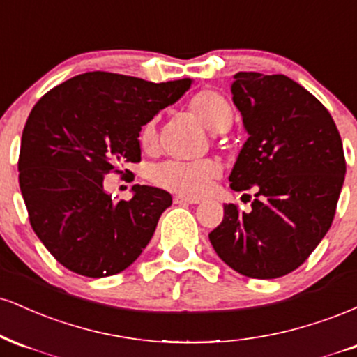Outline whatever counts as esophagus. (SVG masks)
<instances>
[{
	"label": "esophagus",
	"mask_w": 357,
	"mask_h": 357,
	"mask_svg": "<svg viewBox=\"0 0 357 357\" xmlns=\"http://www.w3.org/2000/svg\"><path fill=\"white\" fill-rule=\"evenodd\" d=\"M202 199L199 198H190V196H183V195H176L174 196V203L176 204H198Z\"/></svg>",
	"instance_id": "1"
}]
</instances>
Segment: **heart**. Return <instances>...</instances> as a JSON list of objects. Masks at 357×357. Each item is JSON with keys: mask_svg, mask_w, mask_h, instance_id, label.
<instances>
[{"mask_svg": "<svg viewBox=\"0 0 357 357\" xmlns=\"http://www.w3.org/2000/svg\"><path fill=\"white\" fill-rule=\"evenodd\" d=\"M191 112L211 132H225L231 126L233 110L223 96L215 90H202L190 102ZM139 142L144 151L158 146V126L149 121L139 132ZM220 176V165L213 159L202 161H166L154 166L149 173L151 183L162 190L183 196H199Z\"/></svg>", "mask_w": 357, "mask_h": 357, "instance_id": "b5f03b06", "label": "heart"}]
</instances>
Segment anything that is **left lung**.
<instances>
[{"label":"left lung","mask_w":357,"mask_h":357,"mask_svg":"<svg viewBox=\"0 0 357 357\" xmlns=\"http://www.w3.org/2000/svg\"><path fill=\"white\" fill-rule=\"evenodd\" d=\"M231 93L248 139L228 179L255 199L250 213L225 204L210 241L241 275L277 278L301 267L333 225L342 141L329 110L289 77L240 72Z\"/></svg>","instance_id":"left-lung-1"}]
</instances>
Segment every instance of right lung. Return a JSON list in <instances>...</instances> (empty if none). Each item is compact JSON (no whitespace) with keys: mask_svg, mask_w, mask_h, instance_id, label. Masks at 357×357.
<instances>
[{"mask_svg":"<svg viewBox=\"0 0 357 357\" xmlns=\"http://www.w3.org/2000/svg\"><path fill=\"white\" fill-rule=\"evenodd\" d=\"M191 82L87 72L56 85L31 109L20 149V190L31 228L65 268L109 277L147 247L171 195L134 184L132 198L117 202L104 190V176L141 161V127L181 99Z\"/></svg>","mask_w":357,"mask_h":357,"instance_id":"add662e5","label":"right lung"}]
</instances>
